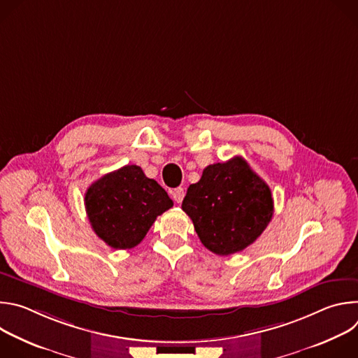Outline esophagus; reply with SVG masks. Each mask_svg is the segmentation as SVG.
Here are the masks:
<instances>
[{
    "label": "esophagus",
    "mask_w": 358,
    "mask_h": 358,
    "mask_svg": "<svg viewBox=\"0 0 358 358\" xmlns=\"http://www.w3.org/2000/svg\"><path fill=\"white\" fill-rule=\"evenodd\" d=\"M184 195H185V192H184V188H181V187H178V188H176V189L171 191L173 199H174L176 202H178V203L184 199Z\"/></svg>",
    "instance_id": "esophagus-1"
}]
</instances>
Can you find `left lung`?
Returning <instances> with one entry per match:
<instances>
[{
	"label": "left lung",
	"instance_id": "obj_1",
	"mask_svg": "<svg viewBox=\"0 0 358 358\" xmlns=\"http://www.w3.org/2000/svg\"><path fill=\"white\" fill-rule=\"evenodd\" d=\"M202 245L227 257L257 241L273 215L268 184L242 157L203 169L181 206Z\"/></svg>",
	"mask_w": 358,
	"mask_h": 358
}]
</instances>
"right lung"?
Segmentation results:
<instances>
[{
	"label": "right lung",
	"instance_id": "1",
	"mask_svg": "<svg viewBox=\"0 0 358 358\" xmlns=\"http://www.w3.org/2000/svg\"><path fill=\"white\" fill-rule=\"evenodd\" d=\"M85 207L101 241L113 249H130L143 241L159 215L173 207V201L138 166H124L87 188Z\"/></svg>",
	"mask_w": 358,
	"mask_h": 358
}]
</instances>
